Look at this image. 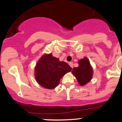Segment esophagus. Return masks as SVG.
<instances>
[{
  "mask_svg": "<svg viewBox=\"0 0 122 122\" xmlns=\"http://www.w3.org/2000/svg\"><path fill=\"white\" fill-rule=\"evenodd\" d=\"M69 65H70V67H71V68H73V63H72V62H69Z\"/></svg>",
  "mask_w": 122,
  "mask_h": 122,
  "instance_id": "1",
  "label": "esophagus"
}]
</instances>
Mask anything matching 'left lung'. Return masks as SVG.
<instances>
[{"label": "left lung", "instance_id": "left-lung-1", "mask_svg": "<svg viewBox=\"0 0 122 122\" xmlns=\"http://www.w3.org/2000/svg\"><path fill=\"white\" fill-rule=\"evenodd\" d=\"M78 67L72 69V73L75 76L80 86L86 85L92 80L93 77V68L87 57L78 61Z\"/></svg>", "mask_w": 122, "mask_h": 122}]
</instances>
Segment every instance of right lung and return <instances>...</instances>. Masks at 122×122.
Wrapping results in <instances>:
<instances>
[{
	"instance_id": "obj_1",
	"label": "right lung",
	"mask_w": 122,
	"mask_h": 122,
	"mask_svg": "<svg viewBox=\"0 0 122 122\" xmlns=\"http://www.w3.org/2000/svg\"><path fill=\"white\" fill-rule=\"evenodd\" d=\"M71 70L67 62L60 61L51 54H44L35 66V79L44 88L53 89L58 86L60 79Z\"/></svg>"
}]
</instances>
